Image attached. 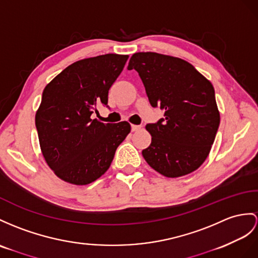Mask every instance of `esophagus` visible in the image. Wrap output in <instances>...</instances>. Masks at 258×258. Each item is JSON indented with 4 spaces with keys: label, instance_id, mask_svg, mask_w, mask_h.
<instances>
[{
    "label": "esophagus",
    "instance_id": "esophagus-1",
    "mask_svg": "<svg viewBox=\"0 0 258 258\" xmlns=\"http://www.w3.org/2000/svg\"><path fill=\"white\" fill-rule=\"evenodd\" d=\"M141 129V125H138V124H131V131H138V130H140Z\"/></svg>",
    "mask_w": 258,
    "mask_h": 258
}]
</instances>
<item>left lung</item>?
<instances>
[{
    "mask_svg": "<svg viewBox=\"0 0 258 258\" xmlns=\"http://www.w3.org/2000/svg\"><path fill=\"white\" fill-rule=\"evenodd\" d=\"M152 107L164 118L147 123L152 140L142 151L148 164L166 177L189 174L203 164L220 123L215 89L187 61L156 52L131 56Z\"/></svg>",
    "mask_w": 258,
    "mask_h": 258,
    "instance_id": "left-lung-1",
    "label": "left lung"
}]
</instances>
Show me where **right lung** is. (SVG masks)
I'll return each mask as SVG.
<instances>
[{
  "mask_svg": "<svg viewBox=\"0 0 258 258\" xmlns=\"http://www.w3.org/2000/svg\"><path fill=\"white\" fill-rule=\"evenodd\" d=\"M128 55L108 53L74 62L50 82L36 112V128L47 164L62 180L86 185L109 168L130 123L92 119L108 107V92Z\"/></svg>",
  "mask_w": 258,
  "mask_h": 258,
  "instance_id": "obj_1",
  "label": "right lung"
}]
</instances>
